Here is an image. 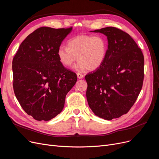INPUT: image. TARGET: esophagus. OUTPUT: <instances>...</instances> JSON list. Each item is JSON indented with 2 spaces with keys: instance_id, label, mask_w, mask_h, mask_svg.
Here are the masks:
<instances>
[{
  "instance_id": "esophagus-1",
  "label": "esophagus",
  "mask_w": 159,
  "mask_h": 159,
  "mask_svg": "<svg viewBox=\"0 0 159 159\" xmlns=\"http://www.w3.org/2000/svg\"><path fill=\"white\" fill-rule=\"evenodd\" d=\"M77 76H78V79H82L83 78V77H84V75H82L81 74H80V73H77Z\"/></svg>"
}]
</instances>
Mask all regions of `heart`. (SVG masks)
<instances>
[{"label": "heart", "instance_id": "heart-1", "mask_svg": "<svg viewBox=\"0 0 159 159\" xmlns=\"http://www.w3.org/2000/svg\"><path fill=\"white\" fill-rule=\"evenodd\" d=\"M108 50L107 38L101 35H80L68 41V47L61 45L57 51L59 62L65 67H70L77 58L75 68L82 71L87 68L94 71L105 62Z\"/></svg>", "mask_w": 159, "mask_h": 159}]
</instances>
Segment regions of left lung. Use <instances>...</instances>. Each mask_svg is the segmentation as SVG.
<instances>
[{
  "mask_svg": "<svg viewBox=\"0 0 159 159\" xmlns=\"http://www.w3.org/2000/svg\"><path fill=\"white\" fill-rule=\"evenodd\" d=\"M107 37L108 50L101 66L85 75L86 97L96 116L111 120L126 114L141 90L144 57L127 33L114 27L91 31Z\"/></svg>",
  "mask_w": 159,
  "mask_h": 159,
  "instance_id": "obj_1",
  "label": "left lung"
}]
</instances>
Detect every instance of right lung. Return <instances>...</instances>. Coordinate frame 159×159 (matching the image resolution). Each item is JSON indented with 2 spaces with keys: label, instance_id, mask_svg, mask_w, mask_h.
I'll return each mask as SVG.
<instances>
[{
  "label": "right lung",
  "instance_id": "1",
  "mask_svg": "<svg viewBox=\"0 0 159 159\" xmlns=\"http://www.w3.org/2000/svg\"><path fill=\"white\" fill-rule=\"evenodd\" d=\"M70 28L41 27L21 43L12 61L13 88L24 111L38 121L61 113L77 75L59 62L57 51Z\"/></svg>",
  "mask_w": 159,
  "mask_h": 159
}]
</instances>
